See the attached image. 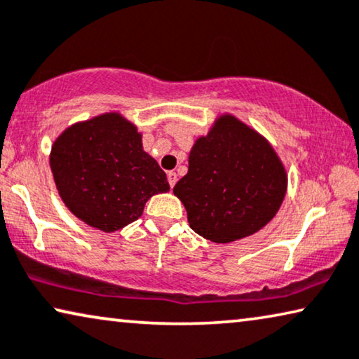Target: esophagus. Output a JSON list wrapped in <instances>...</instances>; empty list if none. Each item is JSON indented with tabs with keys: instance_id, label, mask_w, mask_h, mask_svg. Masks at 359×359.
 <instances>
[{
	"instance_id": "34e87169",
	"label": "esophagus",
	"mask_w": 359,
	"mask_h": 359,
	"mask_svg": "<svg viewBox=\"0 0 359 359\" xmlns=\"http://www.w3.org/2000/svg\"><path fill=\"white\" fill-rule=\"evenodd\" d=\"M167 178H168V183H170V186H171V188H173V186L176 184V180H178V178H176V173H175V171H168V173H167Z\"/></svg>"
}]
</instances>
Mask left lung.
Listing matches in <instances>:
<instances>
[{
	"label": "left lung",
	"instance_id": "8db88e82",
	"mask_svg": "<svg viewBox=\"0 0 359 359\" xmlns=\"http://www.w3.org/2000/svg\"><path fill=\"white\" fill-rule=\"evenodd\" d=\"M192 230L230 243L266 226L282 205L287 175L270 144L233 116H222L189 154L175 184Z\"/></svg>",
	"mask_w": 359,
	"mask_h": 359
}]
</instances>
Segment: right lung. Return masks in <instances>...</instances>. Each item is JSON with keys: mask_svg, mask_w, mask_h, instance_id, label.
<instances>
[{"mask_svg": "<svg viewBox=\"0 0 359 359\" xmlns=\"http://www.w3.org/2000/svg\"><path fill=\"white\" fill-rule=\"evenodd\" d=\"M50 165L67 209L107 233L137 220L150 197L170 191L165 171L142 150L141 134L116 113L66 129Z\"/></svg>", "mask_w": 359, "mask_h": 359, "instance_id": "1", "label": "right lung"}]
</instances>
